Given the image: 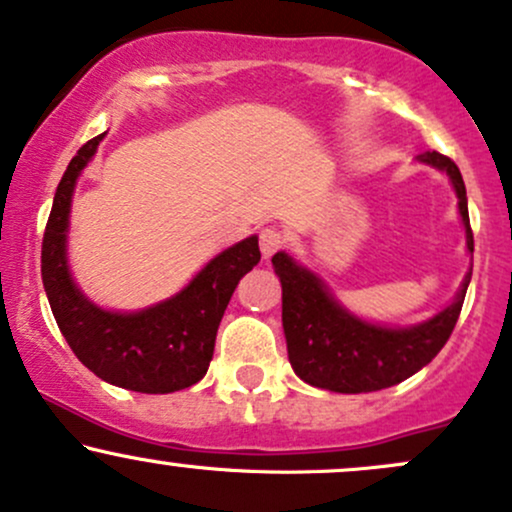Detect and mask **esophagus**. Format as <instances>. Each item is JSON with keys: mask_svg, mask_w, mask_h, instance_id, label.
<instances>
[{"mask_svg": "<svg viewBox=\"0 0 512 512\" xmlns=\"http://www.w3.org/2000/svg\"><path fill=\"white\" fill-rule=\"evenodd\" d=\"M284 243H286V238H284V233L279 228H265L260 233V250H262V257H272L274 252L277 250H282L284 247Z\"/></svg>", "mask_w": 512, "mask_h": 512, "instance_id": "esophagus-1", "label": "esophagus"}]
</instances>
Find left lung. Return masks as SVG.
I'll use <instances>...</instances> for the list:
<instances>
[{
    "instance_id": "1",
    "label": "left lung",
    "mask_w": 512,
    "mask_h": 512,
    "mask_svg": "<svg viewBox=\"0 0 512 512\" xmlns=\"http://www.w3.org/2000/svg\"><path fill=\"white\" fill-rule=\"evenodd\" d=\"M418 162L449 177L457 194L466 250L474 255L466 187L459 167L440 153L418 155ZM272 265L282 282V325L291 367L306 384L335 393L389 389L430 364L452 335L471 282L469 267L449 306L423 323L391 328L347 311L328 284L289 252H277Z\"/></svg>"
}]
</instances>
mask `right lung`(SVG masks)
<instances>
[{
  "label": "right lung",
  "instance_id": "obj_1",
  "mask_svg": "<svg viewBox=\"0 0 512 512\" xmlns=\"http://www.w3.org/2000/svg\"><path fill=\"white\" fill-rule=\"evenodd\" d=\"M101 138L84 143L63 174L43 235V286L60 333L77 359L109 384L138 393H172L204 379L218 325L240 279L260 262L257 235L218 252L170 299L140 311H109L84 296L67 262L75 184Z\"/></svg>",
  "mask_w": 512,
  "mask_h": 512
}]
</instances>
